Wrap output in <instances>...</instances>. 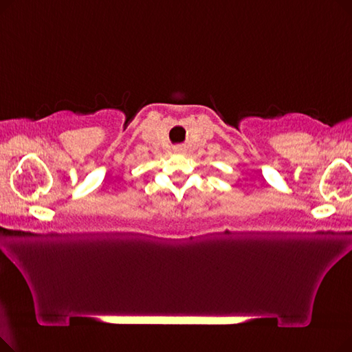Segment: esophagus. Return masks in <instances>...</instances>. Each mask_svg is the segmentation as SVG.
<instances>
[{
	"label": "esophagus",
	"instance_id": "34e87169",
	"mask_svg": "<svg viewBox=\"0 0 352 352\" xmlns=\"http://www.w3.org/2000/svg\"><path fill=\"white\" fill-rule=\"evenodd\" d=\"M174 150H175V153H179V154H181V153H184V148H182V146H175Z\"/></svg>",
	"mask_w": 352,
	"mask_h": 352
}]
</instances>
